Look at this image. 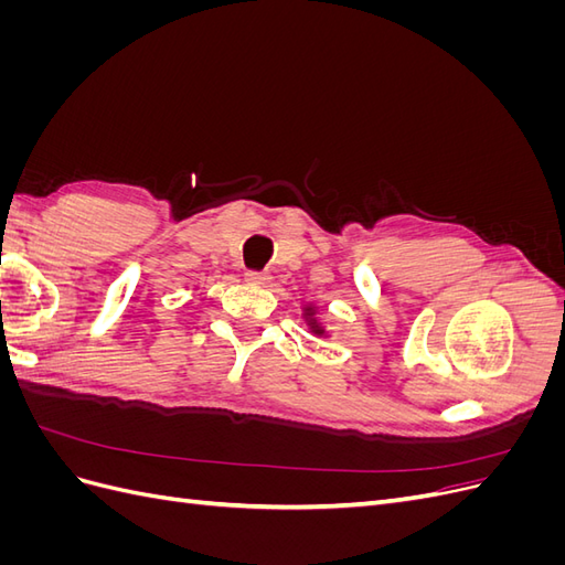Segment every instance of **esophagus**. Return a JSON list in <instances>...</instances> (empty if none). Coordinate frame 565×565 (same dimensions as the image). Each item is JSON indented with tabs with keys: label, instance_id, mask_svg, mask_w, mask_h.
Returning <instances> with one entry per match:
<instances>
[{
	"label": "esophagus",
	"instance_id": "34e87169",
	"mask_svg": "<svg viewBox=\"0 0 565 565\" xmlns=\"http://www.w3.org/2000/svg\"><path fill=\"white\" fill-rule=\"evenodd\" d=\"M245 278L252 282V285H266L270 280V276L266 270H247Z\"/></svg>",
	"mask_w": 565,
	"mask_h": 565
}]
</instances>
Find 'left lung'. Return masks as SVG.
I'll return each mask as SVG.
<instances>
[{"label":"left lung","mask_w":565,"mask_h":565,"mask_svg":"<svg viewBox=\"0 0 565 565\" xmlns=\"http://www.w3.org/2000/svg\"><path fill=\"white\" fill-rule=\"evenodd\" d=\"M303 320H306V324H309V330L316 334V337H324L328 332H324V328H322V322L316 318V306H303Z\"/></svg>","instance_id":"left-lung-1"}]
</instances>
